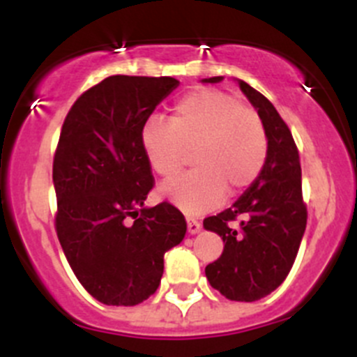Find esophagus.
<instances>
[{
  "instance_id": "1",
  "label": "esophagus",
  "mask_w": 357,
  "mask_h": 357,
  "mask_svg": "<svg viewBox=\"0 0 357 357\" xmlns=\"http://www.w3.org/2000/svg\"><path fill=\"white\" fill-rule=\"evenodd\" d=\"M186 225H188V233H190V235H195V233H199L200 229H202V225H200L199 221H197V219L188 218V219H186Z\"/></svg>"
}]
</instances>
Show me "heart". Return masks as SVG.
<instances>
[{
	"instance_id": "obj_1",
	"label": "heart",
	"mask_w": 357,
	"mask_h": 357,
	"mask_svg": "<svg viewBox=\"0 0 357 357\" xmlns=\"http://www.w3.org/2000/svg\"><path fill=\"white\" fill-rule=\"evenodd\" d=\"M142 149L150 167L171 178L193 150L195 169L160 186V195L188 214L215 207L247 190L268 158V132L255 110L235 96L200 88L176 102L171 122L150 117L142 128Z\"/></svg>"
}]
</instances>
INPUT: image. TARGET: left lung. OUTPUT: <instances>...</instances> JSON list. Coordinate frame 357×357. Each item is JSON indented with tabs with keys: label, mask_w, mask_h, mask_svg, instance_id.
Here are the masks:
<instances>
[{
	"label": "left lung",
	"mask_w": 357,
	"mask_h": 357,
	"mask_svg": "<svg viewBox=\"0 0 357 357\" xmlns=\"http://www.w3.org/2000/svg\"><path fill=\"white\" fill-rule=\"evenodd\" d=\"M221 81L222 75L202 79L212 84ZM236 81L264 122L268 158L259 178L231 207L204 219V228L225 242L221 257L205 268V276L229 301L254 302L278 289L290 273L307 211L298 150L289 126L264 95L242 79Z\"/></svg>",
	"instance_id": "1"
}]
</instances>
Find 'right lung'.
Returning a JSON list of instances; mask_svg holds the SVG:
<instances>
[{
  "label": "right lung",
  "mask_w": 357,
  "mask_h": 357,
  "mask_svg": "<svg viewBox=\"0 0 357 357\" xmlns=\"http://www.w3.org/2000/svg\"><path fill=\"white\" fill-rule=\"evenodd\" d=\"M179 86L174 77L110 75L68 110L53 158L56 235L72 271L96 301L136 305L155 294L164 254L183 242L185 215L153 186L142 128Z\"/></svg>",
  "instance_id": "right-lung-1"
}]
</instances>
